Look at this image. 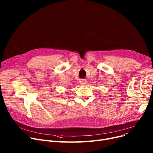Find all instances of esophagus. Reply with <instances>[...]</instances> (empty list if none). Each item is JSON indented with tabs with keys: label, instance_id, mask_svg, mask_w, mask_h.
I'll return each instance as SVG.
<instances>
[{
	"label": "esophagus",
	"instance_id": "34e87169",
	"mask_svg": "<svg viewBox=\"0 0 153 153\" xmlns=\"http://www.w3.org/2000/svg\"><path fill=\"white\" fill-rule=\"evenodd\" d=\"M79 82H80V84H81V85H85V83H86V81H85V80H84V79H81V80H80Z\"/></svg>",
	"mask_w": 153,
	"mask_h": 153
}]
</instances>
